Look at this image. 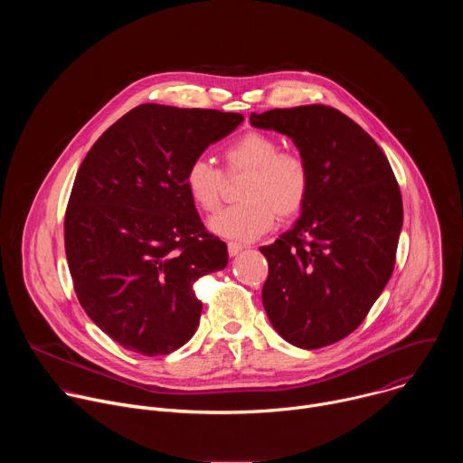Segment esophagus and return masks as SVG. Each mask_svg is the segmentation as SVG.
<instances>
[{
  "instance_id": "esophagus-1",
  "label": "esophagus",
  "mask_w": 463,
  "mask_h": 463,
  "mask_svg": "<svg viewBox=\"0 0 463 463\" xmlns=\"http://www.w3.org/2000/svg\"><path fill=\"white\" fill-rule=\"evenodd\" d=\"M243 249H245V245H243V243H238V241H229V243H227L229 256H238Z\"/></svg>"
}]
</instances>
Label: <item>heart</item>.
Returning a JSON list of instances; mask_svg holds the SVG:
<instances>
[{"instance_id": "heart-1", "label": "heart", "mask_w": 463, "mask_h": 463, "mask_svg": "<svg viewBox=\"0 0 463 463\" xmlns=\"http://www.w3.org/2000/svg\"><path fill=\"white\" fill-rule=\"evenodd\" d=\"M223 159L227 172H247L240 200L243 203L222 209L209 220V231L223 240L250 241L266 234L275 214L291 220L300 214L309 195V168L297 152L282 150V145L260 131L232 141ZM223 186L222 170L207 157H195L184 172V188L190 200L202 211L220 205Z\"/></svg>"}]
</instances>
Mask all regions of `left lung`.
Segmentation results:
<instances>
[{
    "label": "left lung",
    "mask_w": 463,
    "mask_h": 463,
    "mask_svg": "<svg viewBox=\"0 0 463 463\" xmlns=\"http://www.w3.org/2000/svg\"><path fill=\"white\" fill-rule=\"evenodd\" d=\"M250 124L289 137L311 177L300 218L260 247L269 261L263 307L289 345H334L364 320L392 277L403 227L398 181L377 143L335 108L250 113Z\"/></svg>",
    "instance_id": "1"
}]
</instances>
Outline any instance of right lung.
I'll list each match as a JSON object with an SVG mask.
<instances>
[{
  "label": "right lung",
  "mask_w": 463,
  "mask_h": 463,
  "mask_svg": "<svg viewBox=\"0 0 463 463\" xmlns=\"http://www.w3.org/2000/svg\"><path fill=\"white\" fill-rule=\"evenodd\" d=\"M243 122L240 113L141 104L82 161L63 238L79 302L122 348L166 355L195 334L194 282L227 268L184 188L188 165Z\"/></svg>",
  "instance_id": "obj_1"
}]
</instances>
